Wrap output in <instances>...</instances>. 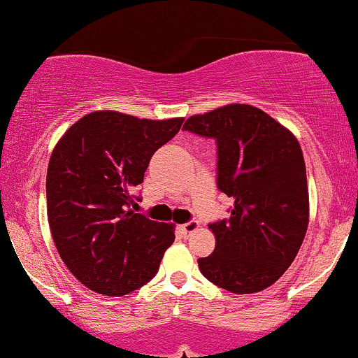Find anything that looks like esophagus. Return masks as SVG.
<instances>
[{"label": "esophagus", "instance_id": "obj_1", "mask_svg": "<svg viewBox=\"0 0 358 358\" xmlns=\"http://www.w3.org/2000/svg\"><path fill=\"white\" fill-rule=\"evenodd\" d=\"M196 228H198V221H194V220H189V221H187V223H185V224H182V231H183L185 234L194 231V229H196Z\"/></svg>", "mask_w": 358, "mask_h": 358}]
</instances>
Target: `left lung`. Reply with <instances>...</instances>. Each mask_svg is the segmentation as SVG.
<instances>
[{
	"label": "left lung",
	"instance_id": "obj_1",
	"mask_svg": "<svg viewBox=\"0 0 358 358\" xmlns=\"http://www.w3.org/2000/svg\"><path fill=\"white\" fill-rule=\"evenodd\" d=\"M185 130L216 142V185L233 198L229 218L210 223L216 244L201 274L226 291L252 294L274 284L297 256L309 224L299 142L261 108L231 103L193 115Z\"/></svg>",
	"mask_w": 358,
	"mask_h": 358
}]
</instances>
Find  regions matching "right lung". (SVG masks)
<instances>
[{"label": "right lung", "instance_id": "right-lung-1", "mask_svg": "<svg viewBox=\"0 0 358 358\" xmlns=\"http://www.w3.org/2000/svg\"><path fill=\"white\" fill-rule=\"evenodd\" d=\"M183 119L120 112L84 115L59 140L48 166V220L59 256L90 291L125 296L158 273L173 226L130 210L150 158Z\"/></svg>", "mask_w": 358, "mask_h": 358}]
</instances>
